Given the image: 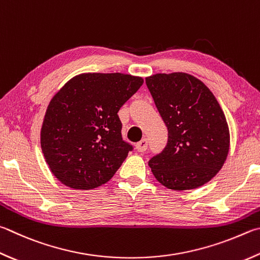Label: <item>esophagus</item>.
Masks as SVG:
<instances>
[{
  "instance_id": "34e87169",
  "label": "esophagus",
  "mask_w": 260,
  "mask_h": 260,
  "mask_svg": "<svg viewBox=\"0 0 260 260\" xmlns=\"http://www.w3.org/2000/svg\"><path fill=\"white\" fill-rule=\"evenodd\" d=\"M135 148L139 151V152H144V151L148 149V140L142 139L139 143L135 144Z\"/></svg>"
}]
</instances>
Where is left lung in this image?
<instances>
[{"instance_id": "obj_1", "label": "left lung", "mask_w": 260, "mask_h": 260, "mask_svg": "<svg viewBox=\"0 0 260 260\" xmlns=\"http://www.w3.org/2000/svg\"><path fill=\"white\" fill-rule=\"evenodd\" d=\"M145 83L168 129L166 148L149 160L151 172L171 190L202 186L229 154V125L218 101L186 73L155 74Z\"/></svg>"}]
</instances>
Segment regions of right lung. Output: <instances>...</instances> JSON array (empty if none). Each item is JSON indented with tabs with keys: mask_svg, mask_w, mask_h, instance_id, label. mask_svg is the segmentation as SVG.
Segmentation results:
<instances>
[{
	"mask_svg": "<svg viewBox=\"0 0 260 260\" xmlns=\"http://www.w3.org/2000/svg\"><path fill=\"white\" fill-rule=\"evenodd\" d=\"M143 78L121 73H86L61 87L46 109L41 148L51 173L75 190L110 181L133 149L121 138L118 111Z\"/></svg>",
	"mask_w": 260,
	"mask_h": 260,
	"instance_id": "1",
	"label": "right lung"
}]
</instances>
